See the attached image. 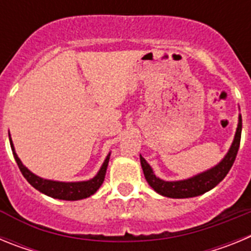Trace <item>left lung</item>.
<instances>
[{"instance_id":"obj_1","label":"left lung","mask_w":251,"mask_h":251,"mask_svg":"<svg viewBox=\"0 0 251 251\" xmlns=\"http://www.w3.org/2000/svg\"><path fill=\"white\" fill-rule=\"evenodd\" d=\"M241 127H243L241 114H239L238 128H236L234 141H232L230 150L227 151L225 157L212 168L203 171V172L199 175H195V176L190 177V178L179 179V181H165V179H161L154 175L150 163L143 157L139 156L142 170H143V174H145L148 185L157 194L162 195V196L171 197V199L196 197L212 190L215 186L219 185L225 178L226 175L229 174L230 168L234 165V161L236 158V154H238L239 146H240Z\"/></svg>"}]
</instances>
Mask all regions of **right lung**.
<instances>
[{
	"mask_svg": "<svg viewBox=\"0 0 251 251\" xmlns=\"http://www.w3.org/2000/svg\"><path fill=\"white\" fill-rule=\"evenodd\" d=\"M8 137H10V145L13 153V157H15V161H16L17 166H19L20 171H21V174L27 179V182L32 187L36 188L37 191L43 192V194L48 195V196L52 197V199H59V200L66 201H76L83 200V199H86V197L94 195L99 190L101 183H103L104 177H105L106 174V167H108V162H109L110 153H108V156L104 159L100 170L98 171V174L95 175L93 178L88 179V181H77V182H61V181L43 178V177L32 174L26 166H24L21 159L19 158L16 151H15V147H13L12 139H11L10 134H8Z\"/></svg>",
	"mask_w": 251,
	"mask_h": 251,
	"instance_id": "obj_1",
	"label": "right lung"
}]
</instances>
